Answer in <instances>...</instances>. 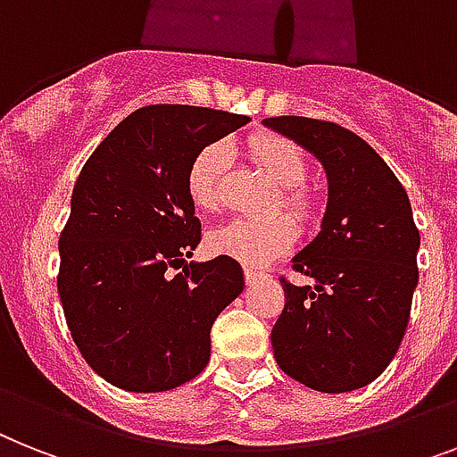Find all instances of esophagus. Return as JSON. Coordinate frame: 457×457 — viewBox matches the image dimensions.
Instances as JSON below:
<instances>
[{"mask_svg":"<svg viewBox=\"0 0 457 457\" xmlns=\"http://www.w3.org/2000/svg\"><path fill=\"white\" fill-rule=\"evenodd\" d=\"M263 273L262 270H252V269H245V280H247V285H254L256 280H262Z\"/></svg>","mask_w":457,"mask_h":457,"instance_id":"esophagus-1","label":"esophagus"}]
</instances>
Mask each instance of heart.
<instances>
[{
  "label": "heart",
  "instance_id": "1",
  "mask_svg": "<svg viewBox=\"0 0 457 457\" xmlns=\"http://www.w3.org/2000/svg\"><path fill=\"white\" fill-rule=\"evenodd\" d=\"M250 154L263 175L278 188L273 207L280 205L294 217H311L312 198L303 187L308 165L299 146L278 135H256L250 139ZM231 161L226 142H212L195 154L187 172V194L198 210L217 212L221 207V187ZM296 228L285 214L269 220H231L207 236V247L214 254L231 256L245 266H263L292 247Z\"/></svg>",
  "mask_w": 457,
  "mask_h": 457
}]
</instances>
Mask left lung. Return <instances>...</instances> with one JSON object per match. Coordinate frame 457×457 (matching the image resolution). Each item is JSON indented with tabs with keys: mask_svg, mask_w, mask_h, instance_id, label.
<instances>
[{
	"mask_svg": "<svg viewBox=\"0 0 457 457\" xmlns=\"http://www.w3.org/2000/svg\"><path fill=\"white\" fill-rule=\"evenodd\" d=\"M263 126L308 149L329 182L322 228L292 259L315 285L280 280L275 361L311 390H357L386 371L409 324L420 247L409 195L348 128L305 116L263 119Z\"/></svg>",
	"mask_w": 457,
	"mask_h": 457,
	"instance_id": "left-lung-1",
	"label": "left lung"
}]
</instances>
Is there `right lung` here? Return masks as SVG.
<instances>
[{"label":"right lung","mask_w":457,"mask_h":457,"mask_svg":"<svg viewBox=\"0 0 457 457\" xmlns=\"http://www.w3.org/2000/svg\"><path fill=\"white\" fill-rule=\"evenodd\" d=\"M247 120L149 104L81 168L60 233L58 294L79 353L120 390L163 392L195 378L210 361L214 320L243 292L231 256L187 263L201 243L187 172L203 146Z\"/></svg>","instance_id":"obj_1"}]
</instances>
